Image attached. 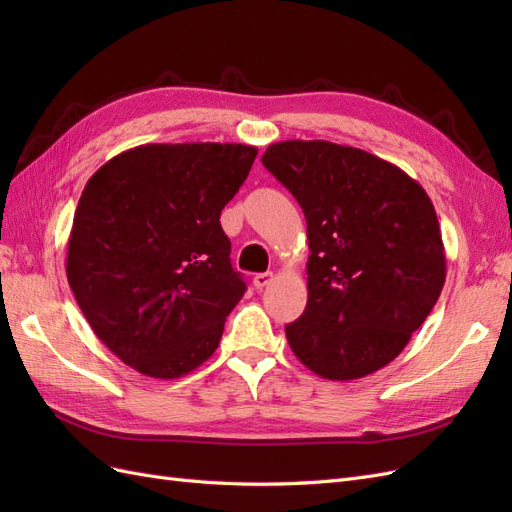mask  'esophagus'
<instances>
[{"instance_id": "obj_1", "label": "esophagus", "mask_w": 512, "mask_h": 512, "mask_svg": "<svg viewBox=\"0 0 512 512\" xmlns=\"http://www.w3.org/2000/svg\"><path fill=\"white\" fill-rule=\"evenodd\" d=\"M273 280H275V275H273L271 271H267V273H256V275H254V286H256L258 290H262V288H267Z\"/></svg>"}]
</instances>
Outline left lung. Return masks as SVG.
Instances as JSON below:
<instances>
[{
    "label": "left lung",
    "instance_id": "1",
    "mask_svg": "<svg viewBox=\"0 0 512 512\" xmlns=\"http://www.w3.org/2000/svg\"><path fill=\"white\" fill-rule=\"evenodd\" d=\"M262 164L307 222V305L286 327L297 359L327 380L374 374L436 305L446 256L423 185L374 153L329 141L269 145Z\"/></svg>",
    "mask_w": 512,
    "mask_h": 512
}]
</instances>
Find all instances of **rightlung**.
<instances>
[{
    "instance_id": "1",
    "label": "right lung",
    "mask_w": 512,
    "mask_h": 512,
    "mask_svg": "<svg viewBox=\"0 0 512 512\" xmlns=\"http://www.w3.org/2000/svg\"><path fill=\"white\" fill-rule=\"evenodd\" d=\"M237 143H153L100 166L79 198L66 275L100 342L173 380L218 348L245 294L220 215L256 160Z\"/></svg>"
}]
</instances>
